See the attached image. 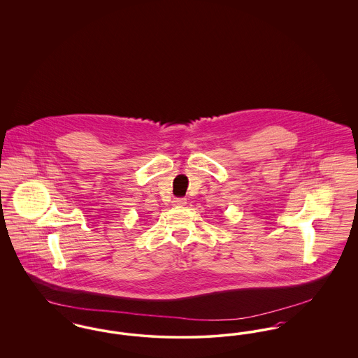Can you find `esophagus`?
Returning a JSON list of instances; mask_svg holds the SVG:
<instances>
[{
  "instance_id": "34e87169",
  "label": "esophagus",
  "mask_w": 358,
  "mask_h": 358,
  "mask_svg": "<svg viewBox=\"0 0 358 358\" xmlns=\"http://www.w3.org/2000/svg\"><path fill=\"white\" fill-rule=\"evenodd\" d=\"M185 204H187V199H184V197H177L173 200L174 206H184Z\"/></svg>"
}]
</instances>
